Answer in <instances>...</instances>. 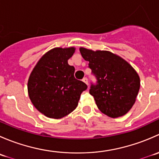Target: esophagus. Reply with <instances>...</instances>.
<instances>
[{"label":"esophagus","mask_w":159,"mask_h":159,"mask_svg":"<svg viewBox=\"0 0 159 159\" xmlns=\"http://www.w3.org/2000/svg\"><path fill=\"white\" fill-rule=\"evenodd\" d=\"M82 81H84V82L86 84H88V85H89V80H88L87 78H83Z\"/></svg>","instance_id":"obj_1"}]
</instances>
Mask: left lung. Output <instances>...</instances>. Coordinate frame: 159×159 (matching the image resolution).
Wrapping results in <instances>:
<instances>
[{
    "label": "left lung",
    "instance_id": "obj_1",
    "mask_svg": "<svg viewBox=\"0 0 159 159\" xmlns=\"http://www.w3.org/2000/svg\"><path fill=\"white\" fill-rule=\"evenodd\" d=\"M80 52L96 78L95 83H91L89 93L98 109L111 118L125 115L135 102L140 88L135 70L110 51L81 48Z\"/></svg>",
    "mask_w": 159,
    "mask_h": 159
}]
</instances>
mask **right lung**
<instances>
[{
    "mask_svg": "<svg viewBox=\"0 0 159 159\" xmlns=\"http://www.w3.org/2000/svg\"><path fill=\"white\" fill-rule=\"evenodd\" d=\"M74 52V48L51 50L40 59L30 75L28 89L30 101L48 118H63L73 111L81 94L88 88L75 78V68L68 63Z\"/></svg>",
    "mask_w": 159,
    "mask_h": 159,
    "instance_id": "right-lung-1",
    "label": "right lung"
}]
</instances>
